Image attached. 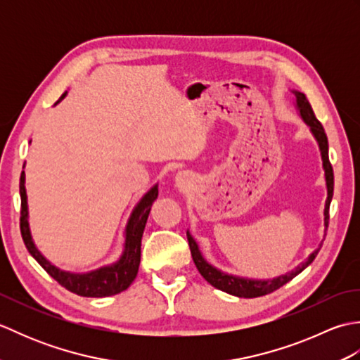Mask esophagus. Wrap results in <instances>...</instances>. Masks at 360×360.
<instances>
[{
  "instance_id": "1",
  "label": "esophagus",
  "mask_w": 360,
  "mask_h": 360,
  "mask_svg": "<svg viewBox=\"0 0 360 360\" xmlns=\"http://www.w3.org/2000/svg\"><path fill=\"white\" fill-rule=\"evenodd\" d=\"M188 182V176L186 173L176 174V184H178V187H187Z\"/></svg>"
}]
</instances>
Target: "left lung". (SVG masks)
Wrapping results in <instances>:
<instances>
[{"label": "left lung", "mask_w": 360, "mask_h": 360, "mask_svg": "<svg viewBox=\"0 0 360 360\" xmlns=\"http://www.w3.org/2000/svg\"><path fill=\"white\" fill-rule=\"evenodd\" d=\"M295 98H297V108L300 111V116L303 120L309 125L312 134L319 142L320 153H322V160H323V168H325V179H326V188H328V198L325 202V226L328 227V221H330V204L333 200V192H334V173H333V165L330 162V158H328V137L322 124L317 120L314 111L311 108V103L308 102L307 96L303 93H298V91H294ZM187 240H188V246L190 252H192V258L195 262L196 269L200 271L202 277L207 280L212 286H215L219 290H224L227 294H232L236 297H244V298H254V297H262L266 294H271L274 290H277L283 285H286L288 281L292 280L295 275L300 274L304 267H308L314 258L317 257L320 248L317 250L312 252V254L308 257V259L304 263H302L292 272H288L286 275H281V277H277L274 280H250V278H241V277H233V275H229L218 271L217 267H213L205 262L204 257L201 255L200 249H198V244L193 240V236L187 232Z\"/></svg>", "instance_id": "1"}]
</instances>
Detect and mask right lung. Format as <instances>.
<instances>
[{"label": "right lung", "mask_w": 360, "mask_h": 360, "mask_svg": "<svg viewBox=\"0 0 360 360\" xmlns=\"http://www.w3.org/2000/svg\"><path fill=\"white\" fill-rule=\"evenodd\" d=\"M66 96V93L58 98V102ZM57 102V103H58ZM20 196H21V212H20V231L22 241H25L29 254L32 255L38 264L48 272L51 277L58 281L71 292L82 297H110L125 290L134 281L141 263V240L145 224H147L148 213L151 210L153 201L158 198V186L151 187L143 195L139 204L136 205L131 217L128 219L125 227V249L117 263L111 266L101 267V269L88 272V274H71L60 271L58 267L52 266L46 259L32 241L27 223V201H26V188H25V172L20 178Z\"/></svg>", "instance_id": "right-lung-1"}]
</instances>
